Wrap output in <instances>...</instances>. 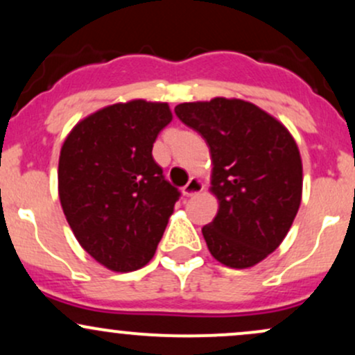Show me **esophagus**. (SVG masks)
Returning a JSON list of instances; mask_svg holds the SVG:
<instances>
[{"mask_svg": "<svg viewBox=\"0 0 355 355\" xmlns=\"http://www.w3.org/2000/svg\"><path fill=\"white\" fill-rule=\"evenodd\" d=\"M202 190H203V183L198 180V178H195V177H191L190 182L187 183V185L182 189L183 195H185V197H193V195L200 193Z\"/></svg>", "mask_w": 355, "mask_h": 355, "instance_id": "34e87169", "label": "esophagus"}]
</instances>
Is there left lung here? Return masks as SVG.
<instances>
[{
  "label": "left lung",
  "instance_id": "obj_1",
  "mask_svg": "<svg viewBox=\"0 0 355 355\" xmlns=\"http://www.w3.org/2000/svg\"><path fill=\"white\" fill-rule=\"evenodd\" d=\"M205 138L211 157L214 222L202 229L215 260L230 268L262 262L282 243L302 200V158L294 137L250 101L217 98L175 107Z\"/></svg>",
  "mask_w": 355,
  "mask_h": 355
}]
</instances>
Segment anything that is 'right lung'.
I'll return each mask as SVG.
<instances>
[{
  "label": "right lung",
  "instance_id": "1",
  "mask_svg": "<svg viewBox=\"0 0 355 355\" xmlns=\"http://www.w3.org/2000/svg\"><path fill=\"white\" fill-rule=\"evenodd\" d=\"M172 118L162 101L110 105L78 121L61 146V209L80 245L113 272L152 260L180 197L152 155Z\"/></svg>",
  "mask_w": 355,
  "mask_h": 355
}]
</instances>
